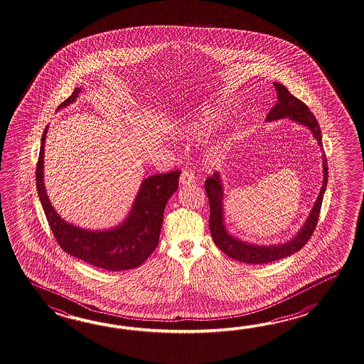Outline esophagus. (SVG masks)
Returning a JSON list of instances; mask_svg holds the SVG:
<instances>
[{
  "instance_id": "1",
  "label": "esophagus",
  "mask_w": 364,
  "mask_h": 364,
  "mask_svg": "<svg viewBox=\"0 0 364 364\" xmlns=\"http://www.w3.org/2000/svg\"><path fill=\"white\" fill-rule=\"evenodd\" d=\"M179 182H181L182 185H190V183L195 182V171H191V169H188V168L183 169L182 173H181Z\"/></svg>"
}]
</instances>
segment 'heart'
<instances>
[{
  "mask_svg": "<svg viewBox=\"0 0 364 364\" xmlns=\"http://www.w3.org/2000/svg\"><path fill=\"white\" fill-rule=\"evenodd\" d=\"M212 122H213V116L210 114V112H204L198 118V121L193 124L191 130H193V134H203L205 130H208Z\"/></svg>",
  "mask_w": 364,
  "mask_h": 364,
  "instance_id": "heart-1",
  "label": "heart"
}]
</instances>
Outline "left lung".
<instances>
[{
    "label": "left lung",
    "instance_id": "obj_1",
    "mask_svg": "<svg viewBox=\"0 0 364 364\" xmlns=\"http://www.w3.org/2000/svg\"><path fill=\"white\" fill-rule=\"evenodd\" d=\"M274 87L277 91L279 101L268 113L267 121H276L279 118L289 117L295 122L307 126L314 134V136L316 138L318 146L323 149L321 132H320V127H318L314 113L309 110V107L303 101L296 99L294 95L289 92V90L285 85L274 82ZM323 173H324L323 187L320 190L316 203L311 210L307 221L304 223L302 229L298 232L293 240H289L287 243H282V245H277V246L250 245V243H245L242 240L234 238L228 232V230L225 229L224 217H223L224 190H223L218 173H213V176L205 181L204 187H205V193L208 196L209 209H210L209 229H210V235L215 240L217 247L232 259L247 264L272 263V262H276L282 257L291 255L294 252H298L309 242L311 235L314 234L317 220L320 216L323 196H324L325 188L328 183V163H326L324 149H323Z\"/></svg>",
    "mask_w": 364,
    "mask_h": 364
}]
</instances>
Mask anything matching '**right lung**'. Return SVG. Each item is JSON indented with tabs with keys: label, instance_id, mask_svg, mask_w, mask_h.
Wrapping results in <instances>:
<instances>
[{
	"label": "right lung",
	"instance_id": "obj_1",
	"mask_svg": "<svg viewBox=\"0 0 364 364\" xmlns=\"http://www.w3.org/2000/svg\"><path fill=\"white\" fill-rule=\"evenodd\" d=\"M80 88H75L57 108H65L75 101ZM48 127L41 136L36 165V188L47 216L48 224L60 247L69 255L107 271H126L139 267L159 245L163 226L164 209L178 188L181 171L155 174L144 179L134 201L132 212L124 224L107 232H91L68 224L57 215L44 186V144Z\"/></svg>",
	"mask_w": 364,
	"mask_h": 364
}]
</instances>
